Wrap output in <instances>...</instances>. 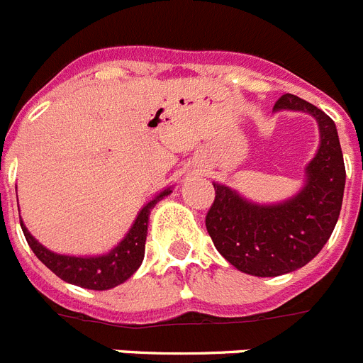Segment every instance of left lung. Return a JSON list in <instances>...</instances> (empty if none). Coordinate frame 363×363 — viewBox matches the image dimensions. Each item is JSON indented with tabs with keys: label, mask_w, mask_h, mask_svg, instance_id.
<instances>
[{
	"label": "left lung",
	"mask_w": 363,
	"mask_h": 363,
	"mask_svg": "<svg viewBox=\"0 0 363 363\" xmlns=\"http://www.w3.org/2000/svg\"><path fill=\"white\" fill-rule=\"evenodd\" d=\"M315 116L321 146L306 169L301 193L277 206H257L235 191L213 184L215 200L206 215L213 245L233 267L254 277H280L304 267L334 232L345 191V163L330 116L295 94H282L274 111Z\"/></svg>",
	"instance_id": "obj_1"
}]
</instances>
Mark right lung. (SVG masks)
Returning a JSON list of instances; mask_svg holds the SVG:
<instances>
[{
	"label": "right lung",
	"instance_id": "right-lung-1",
	"mask_svg": "<svg viewBox=\"0 0 363 363\" xmlns=\"http://www.w3.org/2000/svg\"><path fill=\"white\" fill-rule=\"evenodd\" d=\"M167 194H170V189H164L163 193L157 194L154 200H150L145 208L140 209V213L135 218L133 226L128 232V235L118 242V247H115L109 254H104V256L76 257L55 254L52 250H48L46 247H42L40 242L27 232L23 223L20 224H22L27 245L31 247L35 256L50 271L55 272L61 280L74 284V286L85 287V289L104 291V289H111V287L125 282L139 269V265L143 263V257H145L150 211Z\"/></svg>",
	"mask_w": 363,
	"mask_h": 363
}]
</instances>
